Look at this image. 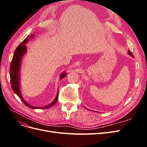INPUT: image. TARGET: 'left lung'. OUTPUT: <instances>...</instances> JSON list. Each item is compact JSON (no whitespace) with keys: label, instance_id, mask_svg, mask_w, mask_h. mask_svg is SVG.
Here are the masks:
<instances>
[{"label":"left lung","instance_id":"8db88e82","mask_svg":"<svg viewBox=\"0 0 147 147\" xmlns=\"http://www.w3.org/2000/svg\"><path fill=\"white\" fill-rule=\"evenodd\" d=\"M128 53H129V55L130 56H131L132 57H134V56H133V55H132V53L129 51V50H128Z\"/></svg>","mask_w":147,"mask_h":147}]
</instances>
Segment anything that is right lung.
Masks as SVG:
<instances>
[{
  "mask_svg": "<svg viewBox=\"0 0 147 147\" xmlns=\"http://www.w3.org/2000/svg\"><path fill=\"white\" fill-rule=\"evenodd\" d=\"M34 35H28V37H26L24 40L20 44L18 47L16 48L14 55H13V56L11 64H10V82L11 84V88L13 92H15V93H16V95H18V96L21 99V100L23 101V102L25 104L26 106H27L30 109H46L51 107L52 106H53L56 103L57 99H58L59 91L57 93L55 99L53 100V102H52L51 104L43 107H34L29 104L28 102L24 99L23 96H22L21 90H20V70L21 68V59L23 58V57L25 53H26V43L28 42V41L29 40V38H32V37H34ZM65 75H66L65 72L62 73L60 76L61 80L62 78H63L64 77H65Z\"/></svg>",
  "mask_w": 147,
  "mask_h": 147,
  "instance_id": "add662e5",
  "label": "right lung"
}]
</instances>
